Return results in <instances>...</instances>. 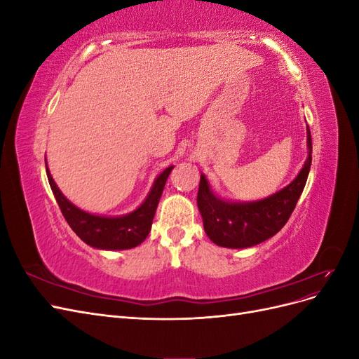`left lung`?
Wrapping results in <instances>:
<instances>
[{
  "instance_id": "obj_1",
  "label": "left lung",
  "mask_w": 359,
  "mask_h": 359,
  "mask_svg": "<svg viewBox=\"0 0 359 359\" xmlns=\"http://www.w3.org/2000/svg\"><path fill=\"white\" fill-rule=\"evenodd\" d=\"M307 160L290 184L265 199L253 202L226 201L210 189L201 175L198 208L210 240L226 248H247L269 240L286 224L306 187L311 166V135L307 126Z\"/></svg>"
}]
</instances>
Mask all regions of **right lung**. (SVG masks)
Masks as SVG:
<instances>
[{
  "mask_svg": "<svg viewBox=\"0 0 359 359\" xmlns=\"http://www.w3.org/2000/svg\"><path fill=\"white\" fill-rule=\"evenodd\" d=\"M46 163V158H45ZM173 166L166 168L154 180L147 199L132 212L116 217L95 215L73 205L53 181L46 166V175L60 210L73 232L90 247L99 250H128L145 241L153 224L158 201Z\"/></svg>",
  "mask_w": 359,
  "mask_h": 359,
  "instance_id": "obj_1",
  "label": "right lung"
}]
</instances>
